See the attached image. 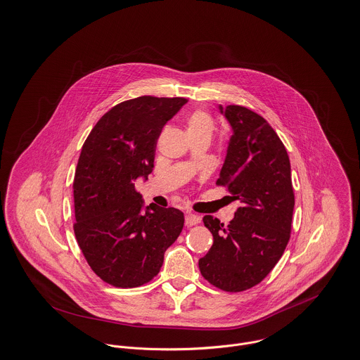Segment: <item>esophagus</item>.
Returning a JSON list of instances; mask_svg holds the SVG:
<instances>
[{
    "mask_svg": "<svg viewBox=\"0 0 360 360\" xmlns=\"http://www.w3.org/2000/svg\"><path fill=\"white\" fill-rule=\"evenodd\" d=\"M199 215H196V214H193V212H186V215H185V225L189 228V226H193V225H196V224H199L200 222Z\"/></svg>",
    "mask_w": 360,
    "mask_h": 360,
    "instance_id": "34e87169",
    "label": "esophagus"
}]
</instances>
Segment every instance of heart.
<instances>
[{"mask_svg":"<svg viewBox=\"0 0 360 360\" xmlns=\"http://www.w3.org/2000/svg\"><path fill=\"white\" fill-rule=\"evenodd\" d=\"M214 131V120L205 110L193 112L186 121V132L188 134H202L211 136Z\"/></svg>","mask_w":360,"mask_h":360,"instance_id":"heart-1","label":"heart"}]
</instances>
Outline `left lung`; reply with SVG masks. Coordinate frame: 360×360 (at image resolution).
Masks as SVG:
<instances>
[{
	"instance_id": "1",
	"label": "left lung",
	"mask_w": 360,
	"mask_h": 360,
	"mask_svg": "<svg viewBox=\"0 0 360 360\" xmlns=\"http://www.w3.org/2000/svg\"><path fill=\"white\" fill-rule=\"evenodd\" d=\"M233 135L217 181L240 207L229 225L205 215L212 233L210 251L199 259L202 278L229 292L248 290L265 279L290 240L294 191L287 150L262 116L239 106H221Z\"/></svg>"
}]
</instances>
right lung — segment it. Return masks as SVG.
<instances>
[{
  "label": "right lung",
  "instance_id": "add662e5",
  "mask_svg": "<svg viewBox=\"0 0 360 360\" xmlns=\"http://www.w3.org/2000/svg\"><path fill=\"white\" fill-rule=\"evenodd\" d=\"M186 102L148 95L124 101L99 119L82 145L73 229L91 269L115 287L149 283L182 232L184 214L174 207L150 204L142 212L134 181L148 179L161 129Z\"/></svg>",
  "mask_w": 360,
  "mask_h": 360
}]
</instances>
